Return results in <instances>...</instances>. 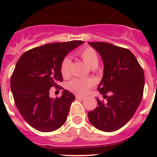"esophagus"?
<instances>
[{
  "instance_id": "esophagus-1",
  "label": "esophagus",
  "mask_w": 157,
  "mask_h": 157,
  "mask_svg": "<svg viewBox=\"0 0 157 157\" xmlns=\"http://www.w3.org/2000/svg\"><path fill=\"white\" fill-rule=\"evenodd\" d=\"M76 98H77V99H79V100H84L85 99V97H83V96H80V95H76Z\"/></svg>"
}]
</instances>
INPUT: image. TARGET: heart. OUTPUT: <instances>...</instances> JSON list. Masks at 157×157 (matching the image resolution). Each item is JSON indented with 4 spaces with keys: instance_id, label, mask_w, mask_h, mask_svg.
Segmentation results:
<instances>
[{
    "instance_id": "obj_1",
    "label": "heart",
    "mask_w": 157,
    "mask_h": 157,
    "mask_svg": "<svg viewBox=\"0 0 157 157\" xmlns=\"http://www.w3.org/2000/svg\"><path fill=\"white\" fill-rule=\"evenodd\" d=\"M89 67H96L99 62L98 55L94 48L91 47H82L76 52ZM71 60L68 56L63 58L60 64V72L63 77L67 78L71 75ZM94 81L91 78H74L68 83V89L78 94H85L88 92L89 89L94 86Z\"/></svg>"
}]
</instances>
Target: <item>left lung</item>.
<instances>
[{"label":"left lung","mask_w":157,"mask_h":157,"mask_svg":"<svg viewBox=\"0 0 157 157\" xmlns=\"http://www.w3.org/2000/svg\"><path fill=\"white\" fill-rule=\"evenodd\" d=\"M101 55L104 75L98 90L104 103L97 98L98 106L88 112L93 126L98 130L112 132L125 125L133 117L143 97L144 71L129 49L107 42H89ZM112 95L108 97L106 93Z\"/></svg>","instance_id":"obj_1"}]
</instances>
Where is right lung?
I'll return each mask as SVG.
<instances>
[{"label": "right lung", "mask_w": 157, "mask_h": 157, "mask_svg": "<svg viewBox=\"0 0 157 157\" xmlns=\"http://www.w3.org/2000/svg\"><path fill=\"white\" fill-rule=\"evenodd\" d=\"M82 41L56 42L25 52L11 77V89L18 110L25 121L41 132L57 130L66 122L74 94L63 90L60 98L49 97V90L63 81L62 59ZM62 89V87H61Z\"/></svg>", "instance_id": "right-lung-1"}]
</instances>
